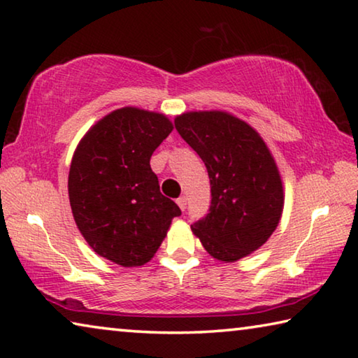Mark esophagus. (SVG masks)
<instances>
[{
  "instance_id": "esophagus-1",
  "label": "esophagus",
  "mask_w": 358,
  "mask_h": 358,
  "mask_svg": "<svg viewBox=\"0 0 358 358\" xmlns=\"http://www.w3.org/2000/svg\"><path fill=\"white\" fill-rule=\"evenodd\" d=\"M177 203H178V207L185 212V208H186V197H185V196L178 197V199H177Z\"/></svg>"
}]
</instances>
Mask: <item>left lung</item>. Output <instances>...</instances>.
<instances>
[{
	"mask_svg": "<svg viewBox=\"0 0 358 358\" xmlns=\"http://www.w3.org/2000/svg\"><path fill=\"white\" fill-rule=\"evenodd\" d=\"M175 127L206 164L212 202L191 224L206 250L226 263L258 250L279 224L283 186L264 140L226 111H189Z\"/></svg>",
	"mask_w": 358,
	"mask_h": 358,
	"instance_id": "8db88e82",
	"label": "left lung"
}]
</instances>
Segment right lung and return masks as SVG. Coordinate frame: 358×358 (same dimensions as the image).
Masks as SVG:
<instances>
[{
	"label": "right lung",
	"mask_w": 358,
	"mask_h": 358,
	"mask_svg": "<svg viewBox=\"0 0 358 358\" xmlns=\"http://www.w3.org/2000/svg\"><path fill=\"white\" fill-rule=\"evenodd\" d=\"M172 130L161 113L119 108L87 130L73 155L68 196L78 229L95 253L124 268L148 263L181 215L150 166Z\"/></svg>",
	"instance_id": "right-lung-1"
}]
</instances>
